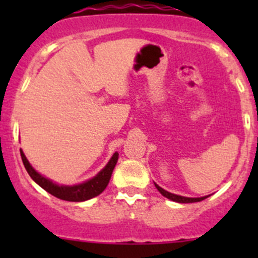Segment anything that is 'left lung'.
<instances>
[{
  "label": "left lung",
  "instance_id": "left-lung-1",
  "mask_svg": "<svg viewBox=\"0 0 258 258\" xmlns=\"http://www.w3.org/2000/svg\"><path fill=\"white\" fill-rule=\"evenodd\" d=\"M155 186H156V188H157L158 191L161 192V195H162V196H165L166 199L171 200V201L179 202V204H192V202H200V201H202V200H205V199H207V197H209V196H205V197H197V199H191V197L178 196V195H173V194H171V192H167L166 189L161 188L158 184L155 183Z\"/></svg>",
  "mask_w": 258,
  "mask_h": 258
}]
</instances>
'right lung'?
Returning <instances> with one entry per match:
<instances>
[{
    "label": "right lung",
    "mask_w": 258,
    "mask_h": 258,
    "mask_svg": "<svg viewBox=\"0 0 258 258\" xmlns=\"http://www.w3.org/2000/svg\"><path fill=\"white\" fill-rule=\"evenodd\" d=\"M20 152L26 171H27L28 175L31 176V178H32L36 183L40 184L43 189H46V191H47L48 194H51L52 196L57 197V199L59 200H63V201L71 202L87 201V200L93 199V197L98 196L101 192H103V189L107 187L108 182H110L111 175H112L113 172V168L114 166H116L117 160H118V153L116 152L112 156V158L110 160V162L106 165V167L93 178L88 179V181L83 182V183L75 184V186H58V184L53 183L52 181H49V179L41 176L38 172H36L32 168V166L30 165V162L27 161V158H26L22 150H20Z\"/></svg>",
    "instance_id": "add662e5"
}]
</instances>
